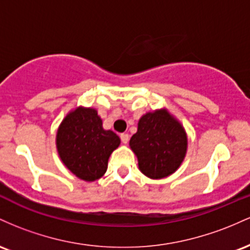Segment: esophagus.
<instances>
[{
  "label": "esophagus",
  "mask_w": 250,
  "mask_h": 250,
  "mask_svg": "<svg viewBox=\"0 0 250 250\" xmlns=\"http://www.w3.org/2000/svg\"><path fill=\"white\" fill-rule=\"evenodd\" d=\"M120 139H122L123 144H127L128 139H130V137H128L127 133H122V134H120Z\"/></svg>",
  "instance_id": "1"
}]
</instances>
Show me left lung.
I'll return each instance as SVG.
<instances>
[{"label":"left lung","instance_id":"obj_1","mask_svg":"<svg viewBox=\"0 0 250 250\" xmlns=\"http://www.w3.org/2000/svg\"><path fill=\"white\" fill-rule=\"evenodd\" d=\"M130 147L138 159L140 172L162 179L178 170L186 158L188 136L183 125L167 108L143 114Z\"/></svg>","mask_w":250,"mask_h":250}]
</instances>
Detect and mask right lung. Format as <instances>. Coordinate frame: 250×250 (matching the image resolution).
I'll return each instance as SVG.
<instances>
[{"instance_id":"right-lung-1","label":"right lung","mask_w":250,"mask_h":250,"mask_svg":"<svg viewBox=\"0 0 250 250\" xmlns=\"http://www.w3.org/2000/svg\"><path fill=\"white\" fill-rule=\"evenodd\" d=\"M120 145L113 131L104 130L103 120L92 107L69 111L57 132V150L61 162L73 175L86 182L102 178L111 153Z\"/></svg>"}]
</instances>
